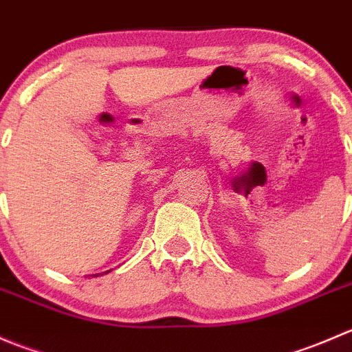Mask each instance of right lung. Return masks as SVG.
<instances>
[{
	"label": "right lung",
	"mask_w": 352,
	"mask_h": 352,
	"mask_svg": "<svg viewBox=\"0 0 352 352\" xmlns=\"http://www.w3.org/2000/svg\"><path fill=\"white\" fill-rule=\"evenodd\" d=\"M105 274H107V272H105ZM94 276H97V274H94Z\"/></svg>",
	"instance_id": "1"
}]
</instances>
